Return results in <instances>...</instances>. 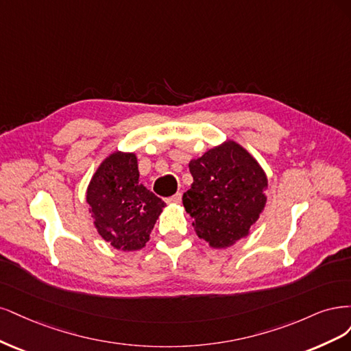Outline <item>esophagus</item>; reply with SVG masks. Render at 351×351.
I'll list each match as a JSON object with an SVG mask.
<instances>
[{"mask_svg": "<svg viewBox=\"0 0 351 351\" xmlns=\"http://www.w3.org/2000/svg\"><path fill=\"white\" fill-rule=\"evenodd\" d=\"M180 201H182V195H180L179 192H178V194H175L173 197H169V198H166V202H167V204H179Z\"/></svg>", "mask_w": 351, "mask_h": 351, "instance_id": "obj_1", "label": "esophagus"}]
</instances>
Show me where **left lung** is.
<instances>
[{
    "instance_id": "8db88e82",
    "label": "left lung",
    "mask_w": 351,
    "mask_h": 351,
    "mask_svg": "<svg viewBox=\"0 0 351 351\" xmlns=\"http://www.w3.org/2000/svg\"><path fill=\"white\" fill-rule=\"evenodd\" d=\"M194 182L182 202L195 233L221 250L250 234L263 213L268 179L263 167L232 140L189 162Z\"/></svg>"
}]
</instances>
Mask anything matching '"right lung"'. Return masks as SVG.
I'll return each instance as SVG.
<instances>
[{"label":"right lung","instance_id":"add662e5","mask_svg":"<svg viewBox=\"0 0 351 351\" xmlns=\"http://www.w3.org/2000/svg\"><path fill=\"white\" fill-rule=\"evenodd\" d=\"M93 224L121 251H138L150 241L165 202L140 184L137 156L115 152L100 163L87 186Z\"/></svg>","mask_w":351,"mask_h":351}]
</instances>
